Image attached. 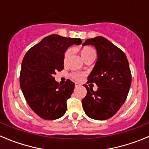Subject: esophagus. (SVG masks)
<instances>
[{
  "label": "esophagus",
  "mask_w": 149,
  "mask_h": 149,
  "mask_svg": "<svg viewBox=\"0 0 149 149\" xmlns=\"http://www.w3.org/2000/svg\"><path fill=\"white\" fill-rule=\"evenodd\" d=\"M80 86H81V84H78V83H75V87H78Z\"/></svg>",
  "instance_id": "obj_1"
}]
</instances>
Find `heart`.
I'll list each match as a JSON object with an SVG mask.
<instances>
[{"mask_svg": "<svg viewBox=\"0 0 149 149\" xmlns=\"http://www.w3.org/2000/svg\"><path fill=\"white\" fill-rule=\"evenodd\" d=\"M80 53H81V56H82V58L84 60H86L88 57H89V56H92L93 54H95V52L94 50L92 48H90V47H89V46H84V47H83L81 49V51H80ZM69 54H70L69 51H65V53L64 54V56H63V62H64V63H65L67 62L68 56H69ZM83 77H84L83 74L79 73H74L72 74V77L74 80H76V81H81V79L83 78Z\"/></svg>", "mask_w": 149, "mask_h": 149, "instance_id": "obj_1", "label": "heart"}]
</instances>
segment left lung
I'll use <instances>...</instances> for the list:
<instances>
[{
    "mask_svg": "<svg viewBox=\"0 0 149 149\" xmlns=\"http://www.w3.org/2000/svg\"><path fill=\"white\" fill-rule=\"evenodd\" d=\"M95 46L97 61L88 76V83H95L97 91L84 85L87 90L83 98L85 113L95 120H106L116 114L125 101L131 84V72L126 55L102 36L86 39L83 45Z\"/></svg>",
    "mask_w": 149,
    "mask_h": 149,
    "instance_id": "obj_1",
    "label": "left lung"
}]
</instances>
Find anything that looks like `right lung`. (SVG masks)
I'll return each instance as SVG.
<instances>
[{
  "label": "right lung",
  "mask_w": 149,
  "mask_h": 149,
  "mask_svg": "<svg viewBox=\"0 0 149 149\" xmlns=\"http://www.w3.org/2000/svg\"><path fill=\"white\" fill-rule=\"evenodd\" d=\"M81 39L52 34L27 52L22 63L20 86L30 108L42 119L54 120L65 114L66 101L74 89L67 80L63 86L54 74L64 68L63 56L68 47L81 44Z\"/></svg>",
  "instance_id": "right-lung-1"
}]
</instances>
